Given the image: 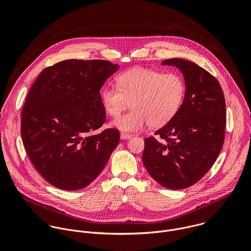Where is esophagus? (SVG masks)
<instances>
[{
	"instance_id": "obj_1",
	"label": "esophagus",
	"mask_w": 251,
	"mask_h": 251,
	"mask_svg": "<svg viewBox=\"0 0 251 251\" xmlns=\"http://www.w3.org/2000/svg\"><path fill=\"white\" fill-rule=\"evenodd\" d=\"M132 136L130 134H127V133H125V132H122L121 133V139L122 140H126V139H130Z\"/></svg>"
}]
</instances>
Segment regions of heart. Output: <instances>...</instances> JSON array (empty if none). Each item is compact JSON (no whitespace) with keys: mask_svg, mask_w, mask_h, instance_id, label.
<instances>
[{"mask_svg":"<svg viewBox=\"0 0 251 251\" xmlns=\"http://www.w3.org/2000/svg\"><path fill=\"white\" fill-rule=\"evenodd\" d=\"M119 88L106 87L101 92L103 108L118 117L130 105L132 109L113 122L126 132H135L148 124L151 127L166 125L179 111L185 92L184 82L176 73H162L141 67L123 72L117 78Z\"/></svg>","mask_w":251,"mask_h":251,"instance_id":"1","label":"heart"}]
</instances>
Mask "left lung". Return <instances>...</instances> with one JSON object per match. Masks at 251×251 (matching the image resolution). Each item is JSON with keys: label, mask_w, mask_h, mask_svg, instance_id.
<instances>
[{"label": "left lung", "mask_w": 251, "mask_h": 251, "mask_svg": "<svg viewBox=\"0 0 251 251\" xmlns=\"http://www.w3.org/2000/svg\"><path fill=\"white\" fill-rule=\"evenodd\" d=\"M183 75L184 99L177 114L154 137L145 139L144 165L162 186L189 187L214 165L224 142L226 110L223 91L215 77L198 65L168 59Z\"/></svg>", "instance_id": "left-lung-1"}]
</instances>
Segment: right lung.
<instances>
[{"label":"right lung","mask_w":251,"mask_h":251,"mask_svg":"<svg viewBox=\"0 0 251 251\" xmlns=\"http://www.w3.org/2000/svg\"><path fill=\"white\" fill-rule=\"evenodd\" d=\"M119 65L66 60L44 69L26 99L21 136L38 173L64 190L86 187L103 170L120 132L93 131L106 119L100 89Z\"/></svg>","instance_id":"obj_1"}]
</instances>
